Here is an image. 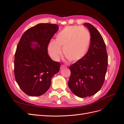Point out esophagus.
<instances>
[{
  "instance_id": "obj_1",
  "label": "esophagus",
  "mask_w": 124,
  "mask_h": 124,
  "mask_svg": "<svg viewBox=\"0 0 124 124\" xmlns=\"http://www.w3.org/2000/svg\"><path fill=\"white\" fill-rule=\"evenodd\" d=\"M65 68H67V66H66L63 65H62L61 66V68H60V69H64Z\"/></svg>"
}]
</instances>
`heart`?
Returning a JSON list of instances; mask_svg holds the SVG:
<instances>
[{
	"label": "heart",
	"mask_w": 124,
	"mask_h": 124,
	"mask_svg": "<svg viewBox=\"0 0 124 124\" xmlns=\"http://www.w3.org/2000/svg\"><path fill=\"white\" fill-rule=\"evenodd\" d=\"M91 36L88 30L78 26H67L59 31L56 40H51L48 45V51L51 57L58 60L62 54L71 62L83 58L88 50Z\"/></svg>",
	"instance_id": "obj_1"
}]
</instances>
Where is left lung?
<instances>
[{"mask_svg": "<svg viewBox=\"0 0 124 124\" xmlns=\"http://www.w3.org/2000/svg\"><path fill=\"white\" fill-rule=\"evenodd\" d=\"M83 26L91 33V44L82 59L71 65L68 86L80 98L95 95L102 87L107 70L108 57L106 44L97 29L89 23Z\"/></svg>", "mask_w": 124, "mask_h": 124, "instance_id": "left-lung-1", "label": "left lung"}]
</instances>
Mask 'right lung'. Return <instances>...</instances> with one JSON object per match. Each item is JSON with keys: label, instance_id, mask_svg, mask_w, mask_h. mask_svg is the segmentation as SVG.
Segmentation results:
<instances>
[{"label": "right lung", "instance_id": "add662e5", "mask_svg": "<svg viewBox=\"0 0 124 124\" xmlns=\"http://www.w3.org/2000/svg\"><path fill=\"white\" fill-rule=\"evenodd\" d=\"M58 26L40 23L27 30L21 37L14 58V76L19 87L30 96H40L51 85V78L59 72L61 63L47 53L50 40ZM37 42L38 45H33Z\"/></svg>", "mask_w": 124, "mask_h": 124}]
</instances>
